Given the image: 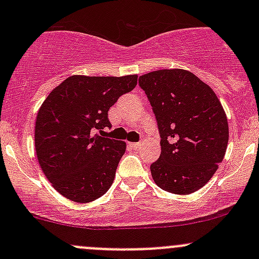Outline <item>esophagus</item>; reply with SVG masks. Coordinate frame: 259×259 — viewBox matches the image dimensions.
<instances>
[{
    "label": "esophagus",
    "instance_id": "obj_1",
    "mask_svg": "<svg viewBox=\"0 0 259 259\" xmlns=\"http://www.w3.org/2000/svg\"><path fill=\"white\" fill-rule=\"evenodd\" d=\"M130 146H132L133 149H139L140 146H142V143H130Z\"/></svg>",
    "mask_w": 259,
    "mask_h": 259
}]
</instances>
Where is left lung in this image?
Returning <instances> with one entry per match:
<instances>
[{
    "label": "left lung",
    "instance_id": "obj_1",
    "mask_svg": "<svg viewBox=\"0 0 259 259\" xmlns=\"http://www.w3.org/2000/svg\"><path fill=\"white\" fill-rule=\"evenodd\" d=\"M158 121L161 153L150 165L154 182L173 194H190L209 182L228 145V120L209 85L188 70L142 75Z\"/></svg>",
    "mask_w": 259,
    "mask_h": 259
}]
</instances>
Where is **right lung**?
Wrapping results in <instances>:
<instances>
[{
    "label": "right lung",
    "instance_id": "1",
    "mask_svg": "<svg viewBox=\"0 0 259 259\" xmlns=\"http://www.w3.org/2000/svg\"><path fill=\"white\" fill-rule=\"evenodd\" d=\"M137 83L138 75H72L40 106L35 125L36 155L46 178L65 198L89 203L111 187L126 144L94 134V130L111 127L109 109Z\"/></svg>",
    "mask_w": 259,
    "mask_h": 259
}]
</instances>
